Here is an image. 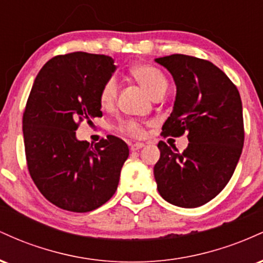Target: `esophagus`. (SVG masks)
<instances>
[{
  "label": "esophagus",
  "mask_w": 263,
  "mask_h": 263,
  "mask_svg": "<svg viewBox=\"0 0 263 263\" xmlns=\"http://www.w3.org/2000/svg\"><path fill=\"white\" fill-rule=\"evenodd\" d=\"M143 147H144V143H142V142H136V143L131 144V151H138L143 148Z\"/></svg>",
  "instance_id": "1"
}]
</instances>
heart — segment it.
I'll use <instances>...</instances> for the list:
<instances>
[{
    "label": "heart",
    "instance_id": "obj_1",
    "mask_svg": "<svg viewBox=\"0 0 263 263\" xmlns=\"http://www.w3.org/2000/svg\"><path fill=\"white\" fill-rule=\"evenodd\" d=\"M131 74L138 83L141 84L149 95L155 96L157 93L163 92L167 90L168 81L165 75L159 70L158 68L148 64H138L132 66ZM117 92H119V83L116 78H108V79L102 84L100 92H99V101L102 107H110L116 100ZM122 131L127 132L132 136H142L143 135V128L138 122L136 121H126L121 125Z\"/></svg>",
    "mask_w": 263,
    "mask_h": 263
}]
</instances>
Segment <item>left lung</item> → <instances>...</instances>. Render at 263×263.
<instances>
[{
	"mask_svg": "<svg viewBox=\"0 0 263 263\" xmlns=\"http://www.w3.org/2000/svg\"><path fill=\"white\" fill-rule=\"evenodd\" d=\"M177 86L173 111L162 127L164 136L188 134V147L159 142L153 168L161 197L180 208L206 204L225 188L243 147L242 102L236 86L208 60L184 55L156 58Z\"/></svg>",
	"mask_w": 263,
	"mask_h": 263,
	"instance_id": "obj_1",
	"label": "left lung"
}]
</instances>
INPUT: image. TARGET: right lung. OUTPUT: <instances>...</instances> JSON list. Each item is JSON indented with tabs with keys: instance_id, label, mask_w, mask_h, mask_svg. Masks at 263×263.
Listing matches in <instances>:
<instances>
[{
	"instance_id": "1",
	"label": "right lung",
	"mask_w": 263,
	"mask_h": 263,
	"mask_svg": "<svg viewBox=\"0 0 263 263\" xmlns=\"http://www.w3.org/2000/svg\"><path fill=\"white\" fill-rule=\"evenodd\" d=\"M116 68L100 54L58 55L32 86L23 114L27 165L39 192L60 209H98L119 185L127 144L115 136L90 144L75 134L80 121L102 116L99 92Z\"/></svg>"
}]
</instances>
